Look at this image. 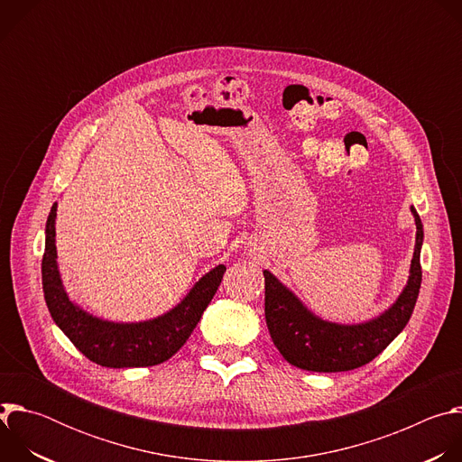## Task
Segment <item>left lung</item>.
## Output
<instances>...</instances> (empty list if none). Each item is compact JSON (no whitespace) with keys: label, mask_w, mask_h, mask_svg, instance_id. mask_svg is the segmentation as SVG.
<instances>
[{"label":"left lung","mask_w":462,"mask_h":462,"mask_svg":"<svg viewBox=\"0 0 462 462\" xmlns=\"http://www.w3.org/2000/svg\"><path fill=\"white\" fill-rule=\"evenodd\" d=\"M411 212L415 216L417 239L408 285L397 303L367 323L338 325L323 321L307 310L269 271L263 273L269 333L289 364L316 373L351 371L369 364L399 337L411 318L422 282L420 246L424 232L413 207Z\"/></svg>","instance_id":"8db88e82"}]
</instances>
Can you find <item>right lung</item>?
Masks as SVG:
<instances>
[{
  "label": "right lung",
  "mask_w": 462,
  "mask_h": 462,
  "mask_svg": "<svg viewBox=\"0 0 462 462\" xmlns=\"http://www.w3.org/2000/svg\"><path fill=\"white\" fill-rule=\"evenodd\" d=\"M54 219L56 205H52L45 226L42 283L49 312L65 337L91 362L104 367H148L171 358L199 323L226 267L219 265L203 276L175 309L161 318L141 323L104 321L71 303L61 287L56 265Z\"/></svg>",
  "instance_id": "right-lung-1"
}]
</instances>
